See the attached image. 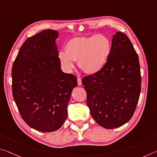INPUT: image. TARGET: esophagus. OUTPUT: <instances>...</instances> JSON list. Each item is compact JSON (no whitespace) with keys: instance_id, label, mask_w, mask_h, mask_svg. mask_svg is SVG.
Listing matches in <instances>:
<instances>
[{"instance_id":"esophagus-1","label":"esophagus","mask_w":157,"mask_h":157,"mask_svg":"<svg viewBox=\"0 0 157 157\" xmlns=\"http://www.w3.org/2000/svg\"><path fill=\"white\" fill-rule=\"evenodd\" d=\"M77 83H78V86H81L82 85V81H81V78H77Z\"/></svg>"}]
</instances>
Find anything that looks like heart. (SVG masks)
Here are the masks:
<instances>
[{"mask_svg":"<svg viewBox=\"0 0 157 157\" xmlns=\"http://www.w3.org/2000/svg\"><path fill=\"white\" fill-rule=\"evenodd\" d=\"M65 51L59 53L62 67L67 72L72 71L74 61L87 74L99 71L108 61L111 52V43L103 35L88 37H77L68 40L65 46Z\"/></svg>","mask_w":157,"mask_h":157,"instance_id":"heart-1","label":"heart"}]
</instances>
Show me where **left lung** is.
Segmentation results:
<instances>
[{
    "label": "left lung",
    "mask_w": 157,
    "mask_h": 157,
    "mask_svg": "<svg viewBox=\"0 0 157 157\" xmlns=\"http://www.w3.org/2000/svg\"><path fill=\"white\" fill-rule=\"evenodd\" d=\"M82 84L87 104L97 124L106 129L121 127L135 112L141 88L138 54L128 36H113L111 52L105 66L85 76Z\"/></svg>",
    "instance_id": "1"
}]
</instances>
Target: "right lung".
I'll list each match as a JSON object with an SVG mask.
<instances>
[{
	"label": "right lung",
	"instance_id": "1",
	"mask_svg": "<svg viewBox=\"0 0 157 157\" xmlns=\"http://www.w3.org/2000/svg\"><path fill=\"white\" fill-rule=\"evenodd\" d=\"M55 30H43L21 47L12 70V94L22 119L34 130L50 132L61 127L76 77L63 72Z\"/></svg>",
	"mask_w": 157,
	"mask_h": 157
}]
</instances>
